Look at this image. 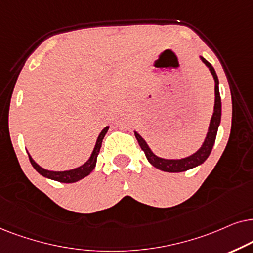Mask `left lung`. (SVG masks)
<instances>
[{
  "instance_id": "obj_1",
  "label": "left lung",
  "mask_w": 253,
  "mask_h": 253,
  "mask_svg": "<svg viewBox=\"0 0 253 253\" xmlns=\"http://www.w3.org/2000/svg\"><path fill=\"white\" fill-rule=\"evenodd\" d=\"M200 60L207 66V68L210 69L211 74L213 75V79L215 82V102H214L213 116L211 118L206 137H205L204 142L201 144L199 149L195 151V153L190 155V156H186L183 158L160 157L153 153V150H151L150 147L148 146L146 140H144L143 137L136 132V130H134V134H135L137 142H139L141 149L144 151V155H146L148 162H149L151 166L155 167L158 170L166 171V172H183V171L193 169V168L203 164L204 162L207 160L208 156H210L211 149H213L215 139H216L218 126H220V123H221V111H222L221 96H220V90H218V79H217L216 73H215V69L213 68V66H211L206 59L203 58V56H200Z\"/></svg>"
}]
</instances>
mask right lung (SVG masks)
Returning <instances> with one entry per match:
<instances>
[{
    "mask_svg": "<svg viewBox=\"0 0 253 253\" xmlns=\"http://www.w3.org/2000/svg\"><path fill=\"white\" fill-rule=\"evenodd\" d=\"M109 128H110V126H106L105 128H104L102 132L99 133V135H98V137H97L96 144H95V147H93V150H92L91 155H90L89 160H87L84 164H82V166L75 168V169L65 170V171H52V170L43 169V168L40 167L38 163H36L35 160L31 157V155L28 153L30 162H31L32 167L35 168V169L38 171V173L42 174V177L48 178V179H52V180L60 181V183H75V181H79L81 179H83L84 177L89 176V174L92 172V170L95 169L96 163H97V156H98L100 147H102L104 136H105V134L107 133Z\"/></svg>",
    "mask_w": 253,
    "mask_h": 253,
    "instance_id": "right-lung-1",
    "label": "right lung"
}]
</instances>
